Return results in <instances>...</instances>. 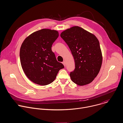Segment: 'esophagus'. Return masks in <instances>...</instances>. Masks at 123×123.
Listing matches in <instances>:
<instances>
[{
	"mask_svg": "<svg viewBox=\"0 0 123 123\" xmlns=\"http://www.w3.org/2000/svg\"><path fill=\"white\" fill-rule=\"evenodd\" d=\"M62 64L64 65V66L65 67L66 66V62L65 61H64L63 62H62Z\"/></svg>",
	"mask_w": 123,
	"mask_h": 123,
	"instance_id": "obj_1",
	"label": "esophagus"
}]
</instances>
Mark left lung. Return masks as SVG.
Here are the masks:
<instances>
[{
    "label": "left lung",
    "mask_w": 123,
    "mask_h": 123,
    "mask_svg": "<svg viewBox=\"0 0 123 123\" xmlns=\"http://www.w3.org/2000/svg\"><path fill=\"white\" fill-rule=\"evenodd\" d=\"M60 36L74 58L75 68L70 73L72 81L80 86L91 83L98 74L102 62L98 39L93 34L78 26L64 30Z\"/></svg>",
    "instance_id": "8db88e82"
}]
</instances>
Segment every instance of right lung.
I'll return each instance as SVG.
<instances>
[{
    "label": "right lung",
    "instance_id": "1",
    "mask_svg": "<svg viewBox=\"0 0 123 123\" xmlns=\"http://www.w3.org/2000/svg\"><path fill=\"white\" fill-rule=\"evenodd\" d=\"M59 36L58 32L42 29L27 37L20 51L22 68L27 78L33 83L46 86L55 80L64 65L57 62L52 46Z\"/></svg>",
    "mask_w": 123,
    "mask_h": 123
}]
</instances>
